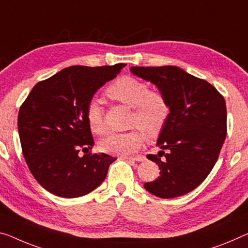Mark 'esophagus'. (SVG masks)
Listing matches in <instances>:
<instances>
[{
  "mask_svg": "<svg viewBox=\"0 0 248 248\" xmlns=\"http://www.w3.org/2000/svg\"><path fill=\"white\" fill-rule=\"evenodd\" d=\"M127 159H129V161H135V162H143L144 159H145V157H144V155H137L135 157H128Z\"/></svg>",
  "mask_w": 248,
  "mask_h": 248,
  "instance_id": "esophagus-1",
  "label": "esophagus"
}]
</instances>
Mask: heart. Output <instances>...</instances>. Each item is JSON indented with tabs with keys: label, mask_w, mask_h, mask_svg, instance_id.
<instances>
[{
	"label": "heart",
	"mask_w": 248,
	"mask_h": 248,
	"mask_svg": "<svg viewBox=\"0 0 248 248\" xmlns=\"http://www.w3.org/2000/svg\"><path fill=\"white\" fill-rule=\"evenodd\" d=\"M106 94L112 100L131 108L129 127L142 129L148 136L159 134L169 119L170 105L165 95L161 91L150 90L145 82L133 76L117 78L108 87ZM86 121L93 133L104 134V108L97 98L87 103ZM141 131L132 129L126 133H111L101 140L100 147L109 154L131 155L143 146L144 134Z\"/></svg>",
	"instance_id": "b5f03b06"
}]
</instances>
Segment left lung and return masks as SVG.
<instances>
[{"mask_svg": "<svg viewBox=\"0 0 248 248\" xmlns=\"http://www.w3.org/2000/svg\"><path fill=\"white\" fill-rule=\"evenodd\" d=\"M131 72L157 86L170 105L156 144L166 158L147 155L161 172L144 187L161 199L187 194L207 177L218 158L227 133L225 100L207 81L177 66H132Z\"/></svg>", "mask_w": 248, "mask_h": 248, "instance_id": "left-lung-1", "label": "left lung"}]
</instances>
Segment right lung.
<instances>
[{"mask_svg":"<svg viewBox=\"0 0 248 248\" xmlns=\"http://www.w3.org/2000/svg\"><path fill=\"white\" fill-rule=\"evenodd\" d=\"M125 64L74 65L33 87L18 112L22 152L34 178L64 199L86 195L100 186L115 157L87 153L94 145L86 121L87 103ZM86 154L79 156V151Z\"/></svg>","mask_w":248,"mask_h":248,"instance_id":"obj_1","label":"right lung"}]
</instances>
